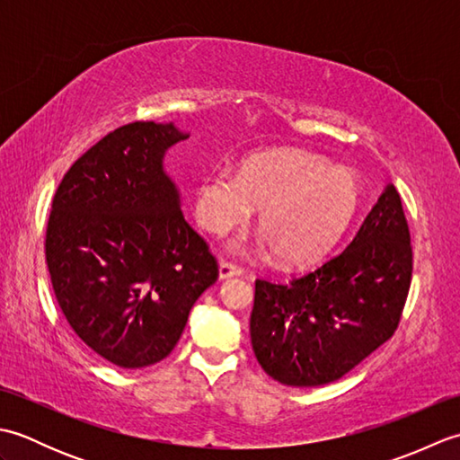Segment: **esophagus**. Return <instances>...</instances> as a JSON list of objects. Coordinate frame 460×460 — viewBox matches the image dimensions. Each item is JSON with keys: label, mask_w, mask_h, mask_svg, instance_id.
Wrapping results in <instances>:
<instances>
[{"label": "esophagus", "mask_w": 460, "mask_h": 460, "mask_svg": "<svg viewBox=\"0 0 460 460\" xmlns=\"http://www.w3.org/2000/svg\"><path fill=\"white\" fill-rule=\"evenodd\" d=\"M237 275H243V269L233 265V262H221L219 265V279H231V277H237Z\"/></svg>", "instance_id": "esophagus-1"}]
</instances>
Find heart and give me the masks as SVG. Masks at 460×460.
I'll return each instance as SVG.
<instances>
[{"instance_id":"1","label":"heart","mask_w":460,"mask_h":460,"mask_svg":"<svg viewBox=\"0 0 460 460\" xmlns=\"http://www.w3.org/2000/svg\"><path fill=\"white\" fill-rule=\"evenodd\" d=\"M359 201L356 175L302 150H270L239 175L213 170L195 188V217L211 235L245 225L261 205L259 229L287 265L316 259L346 227Z\"/></svg>"}]
</instances>
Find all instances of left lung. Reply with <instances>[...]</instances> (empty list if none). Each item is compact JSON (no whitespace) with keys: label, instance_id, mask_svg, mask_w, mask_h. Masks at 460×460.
Instances as JSON below:
<instances>
[{"label":"left lung","instance_id":"1","mask_svg":"<svg viewBox=\"0 0 460 460\" xmlns=\"http://www.w3.org/2000/svg\"><path fill=\"white\" fill-rule=\"evenodd\" d=\"M413 247L402 198L387 185L348 247L288 280H255L251 341L287 385L346 376L395 334L411 287Z\"/></svg>","mask_w":460,"mask_h":460}]
</instances>
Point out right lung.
<instances>
[{
	"instance_id": "right-lung-1",
	"label": "right lung",
	"mask_w": 460,
	"mask_h": 460,
	"mask_svg": "<svg viewBox=\"0 0 460 460\" xmlns=\"http://www.w3.org/2000/svg\"><path fill=\"white\" fill-rule=\"evenodd\" d=\"M173 124L128 122L86 150L55 191L45 261L63 316L120 367L170 356L193 302L219 277L162 170L185 140Z\"/></svg>"
}]
</instances>
